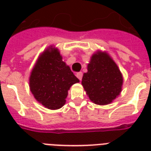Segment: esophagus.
I'll list each match as a JSON object with an SVG mask.
<instances>
[{"label":"esophagus","instance_id":"34e87169","mask_svg":"<svg viewBox=\"0 0 151 151\" xmlns=\"http://www.w3.org/2000/svg\"><path fill=\"white\" fill-rule=\"evenodd\" d=\"M76 76H77V78H78L79 80L81 81V79H82V76H83L82 72H78V73H77Z\"/></svg>","mask_w":151,"mask_h":151}]
</instances>
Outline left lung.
<instances>
[{
    "instance_id": "left-lung-1",
    "label": "left lung",
    "mask_w": 151,
    "mask_h": 151,
    "mask_svg": "<svg viewBox=\"0 0 151 151\" xmlns=\"http://www.w3.org/2000/svg\"><path fill=\"white\" fill-rule=\"evenodd\" d=\"M122 82V73L113 59L104 52H97L92 55L81 83L93 103L106 105L120 94Z\"/></svg>"
}]
</instances>
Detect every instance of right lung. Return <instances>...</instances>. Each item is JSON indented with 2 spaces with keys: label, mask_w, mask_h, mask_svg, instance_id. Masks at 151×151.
<instances>
[{
  "label": "right lung",
  "mask_w": 151,
  "mask_h": 151,
  "mask_svg": "<svg viewBox=\"0 0 151 151\" xmlns=\"http://www.w3.org/2000/svg\"><path fill=\"white\" fill-rule=\"evenodd\" d=\"M77 82L79 80L63 62L59 51L52 48L43 52L29 78L30 91L35 99L51 110L65 104L68 90Z\"/></svg>",
  "instance_id": "obj_1"
}]
</instances>
